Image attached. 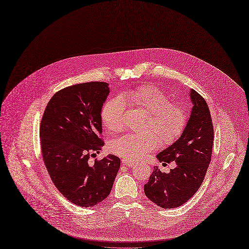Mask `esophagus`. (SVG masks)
Instances as JSON below:
<instances>
[{
	"instance_id": "obj_1",
	"label": "esophagus",
	"mask_w": 249,
	"mask_h": 249,
	"mask_svg": "<svg viewBox=\"0 0 249 249\" xmlns=\"http://www.w3.org/2000/svg\"><path fill=\"white\" fill-rule=\"evenodd\" d=\"M122 162L124 165H125L126 167H134L135 166V162L134 161H132V160H125V159H124V160H122Z\"/></svg>"
}]
</instances>
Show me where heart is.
I'll use <instances>...</instances> for the list:
<instances>
[{
  "label": "heart",
  "mask_w": 249,
  "mask_h": 249,
  "mask_svg": "<svg viewBox=\"0 0 249 249\" xmlns=\"http://www.w3.org/2000/svg\"><path fill=\"white\" fill-rule=\"evenodd\" d=\"M124 102L147 113L142 134L128 133L110 143V150L128 160L144 158L156 148L160 140L162 144L175 142L187 124L186 109L178 103L170 102L160 89L153 85H141L106 102L102 109V122L111 133L121 132L124 125Z\"/></svg>",
  "instance_id": "1"
}]
</instances>
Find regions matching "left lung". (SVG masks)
<instances>
[{"instance_id":"obj_1","label":"left lung","mask_w":249,"mask_h":249,"mask_svg":"<svg viewBox=\"0 0 249 249\" xmlns=\"http://www.w3.org/2000/svg\"><path fill=\"white\" fill-rule=\"evenodd\" d=\"M190 98L193 109L183 133L157 156L162 164L174 161L175 168L161 173L154 167L144 185L147 198L165 209L181 206L198 192L211 161L214 133L209 107L194 89Z\"/></svg>"}]
</instances>
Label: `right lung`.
I'll return each mask as SVG.
<instances>
[{
	"instance_id": "right-lung-1",
	"label": "right lung",
	"mask_w": 249,
	"mask_h": 249,
	"mask_svg": "<svg viewBox=\"0 0 249 249\" xmlns=\"http://www.w3.org/2000/svg\"><path fill=\"white\" fill-rule=\"evenodd\" d=\"M108 87L87 82L65 88L50 99L42 116L41 150L48 174L57 191L80 207L104 201L121 167L113 154L89 161L104 145L101 112Z\"/></svg>"
}]
</instances>
